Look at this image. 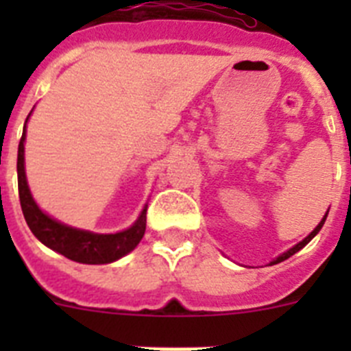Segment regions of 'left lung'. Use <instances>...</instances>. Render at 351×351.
I'll use <instances>...</instances> for the list:
<instances>
[{
	"instance_id": "obj_1",
	"label": "left lung",
	"mask_w": 351,
	"mask_h": 351,
	"mask_svg": "<svg viewBox=\"0 0 351 351\" xmlns=\"http://www.w3.org/2000/svg\"><path fill=\"white\" fill-rule=\"evenodd\" d=\"M327 214H328V210H327V213H325V216H324V218H322V221H320V223H318V225H316V228H315V230H313V232H311V234H309V235H308V237H304V239H302V241H300V243H299V244H295V246H293V247H290V250H288V251H285V253H281V255H280V256H276V258H274V260H272V262H271V263H269V265H276V263H280V262H283V260L290 258V256H291V255H295L297 251H300V250H302V247H304V246H306V244H308V243H309V241H311V239H313V237H315V235H316V234H318V232H320V230H322V226H324L325 219H327Z\"/></svg>"
}]
</instances>
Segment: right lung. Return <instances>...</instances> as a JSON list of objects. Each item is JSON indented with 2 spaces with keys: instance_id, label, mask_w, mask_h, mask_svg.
<instances>
[{
  "instance_id": "right-lung-1",
  "label": "right lung",
  "mask_w": 351,
  "mask_h": 351,
  "mask_svg": "<svg viewBox=\"0 0 351 351\" xmlns=\"http://www.w3.org/2000/svg\"><path fill=\"white\" fill-rule=\"evenodd\" d=\"M29 116L26 117V123L29 121ZM24 142H26V125H24L23 138L19 142L17 151L19 198H21V207H23L27 226L40 243L73 262L89 263V265L112 263L137 247L145 232L147 206H144L132 226L116 232V234H95L89 230H80L75 226L64 225V223L51 218L47 213H43L38 204L35 202L29 186H27L26 167H24Z\"/></svg>"
}]
</instances>
